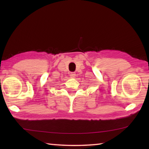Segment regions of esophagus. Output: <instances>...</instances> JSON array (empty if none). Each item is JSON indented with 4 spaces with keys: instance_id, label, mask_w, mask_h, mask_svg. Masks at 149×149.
<instances>
[{
    "instance_id": "1",
    "label": "esophagus",
    "mask_w": 149,
    "mask_h": 149,
    "mask_svg": "<svg viewBox=\"0 0 149 149\" xmlns=\"http://www.w3.org/2000/svg\"><path fill=\"white\" fill-rule=\"evenodd\" d=\"M75 75H76V74H75V73L71 72L70 73V76L71 78H75Z\"/></svg>"
}]
</instances>
